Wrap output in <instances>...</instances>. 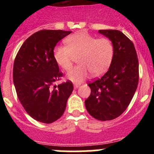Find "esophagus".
I'll return each instance as SVG.
<instances>
[{
  "label": "esophagus",
  "mask_w": 154,
  "mask_h": 154,
  "mask_svg": "<svg viewBox=\"0 0 154 154\" xmlns=\"http://www.w3.org/2000/svg\"><path fill=\"white\" fill-rule=\"evenodd\" d=\"M80 86L79 84H74V89H78L79 87Z\"/></svg>",
  "instance_id": "34e87169"
}]
</instances>
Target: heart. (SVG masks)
<instances>
[{"label": "heart", "instance_id": "heart-1", "mask_svg": "<svg viewBox=\"0 0 154 154\" xmlns=\"http://www.w3.org/2000/svg\"><path fill=\"white\" fill-rule=\"evenodd\" d=\"M67 46L58 45L54 49L55 62L64 70L72 66L74 56H79V66L69 71L68 79L79 83L89 76L100 75L107 71L111 65L114 54L113 45L108 38L96 39L89 33L79 31L65 39Z\"/></svg>", "mask_w": 154, "mask_h": 154}]
</instances>
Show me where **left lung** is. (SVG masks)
Listing matches in <instances>:
<instances>
[{"mask_svg":"<svg viewBox=\"0 0 154 154\" xmlns=\"http://www.w3.org/2000/svg\"><path fill=\"white\" fill-rule=\"evenodd\" d=\"M113 45L114 54L107 72L88 84L91 94L85 101L92 117L106 121L117 118L124 112L137 90L139 62L133 42L118 30H99Z\"/></svg>","mask_w":154,"mask_h":154,"instance_id":"left-lung-1","label":"left lung"}]
</instances>
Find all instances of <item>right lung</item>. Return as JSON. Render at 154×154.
<instances>
[{
    "label": "right lung",
    "mask_w": 154,
    "mask_h": 154,
    "mask_svg": "<svg viewBox=\"0 0 154 154\" xmlns=\"http://www.w3.org/2000/svg\"><path fill=\"white\" fill-rule=\"evenodd\" d=\"M72 31L42 30L26 39L16 55L13 81L17 97L35 120L51 123L62 116L73 91L72 82L57 85L62 73L54 58V48Z\"/></svg>",
    "instance_id": "1"
}]
</instances>
